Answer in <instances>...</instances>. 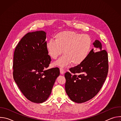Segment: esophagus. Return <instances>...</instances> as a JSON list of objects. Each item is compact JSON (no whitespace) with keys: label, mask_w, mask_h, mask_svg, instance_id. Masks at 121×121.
I'll return each instance as SVG.
<instances>
[{"label":"esophagus","mask_w":121,"mask_h":121,"mask_svg":"<svg viewBox=\"0 0 121 121\" xmlns=\"http://www.w3.org/2000/svg\"><path fill=\"white\" fill-rule=\"evenodd\" d=\"M60 73L61 74H63L65 73V70L63 68H60Z\"/></svg>","instance_id":"1"}]
</instances>
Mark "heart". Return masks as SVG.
Segmentation results:
<instances>
[{"mask_svg": "<svg viewBox=\"0 0 121 121\" xmlns=\"http://www.w3.org/2000/svg\"><path fill=\"white\" fill-rule=\"evenodd\" d=\"M55 39L46 42V49L53 59H56L63 51L64 56L55 63L61 67L71 63L74 65L80 64L87 58L92 47L91 38L86 34L64 31L56 34Z\"/></svg>", "mask_w": 121, "mask_h": 121, "instance_id": "b5f03b06", "label": "heart"}]
</instances>
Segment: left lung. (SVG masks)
<instances>
[{"instance_id":"left-lung-1","label":"left lung","mask_w":121,"mask_h":121,"mask_svg":"<svg viewBox=\"0 0 121 121\" xmlns=\"http://www.w3.org/2000/svg\"><path fill=\"white\" fill-rule=\"evenodd\" d=\"M87 57L80 64L69 69L65 74L66 94L73 101L80 103L95 97L99 91L108 72V57L101 43L96 40ZM100 51L96 52V50Z\"/></svg>"}]
</instances>
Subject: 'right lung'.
Segmentation results:
<instances>
[{
  "label": "right lung",
  "mask_w": 121,
  "mask_h": 121,
  "mask_svg": "<svg viewBox=\"0 0 121 121\" xmlns=\"http://www.w3.org/2000/svg\"><path fill=\"white\" fill-rule=\"evenodd\" d=\"M46 33H27L17 44L14 53L13 76L24 96L30 101L43 102L50 95L58 67L48 69L51 61L46 49Z\"/></svg>",
  "instance_id": "add662e5"
}]
</instances>
